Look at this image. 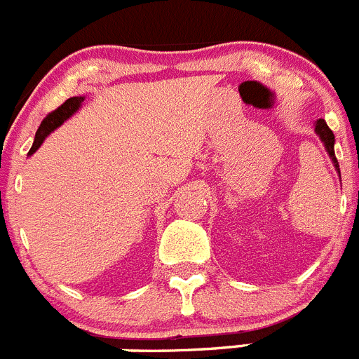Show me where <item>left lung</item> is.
<instances>
[{
	"mask_svg": "<svg viewBox=\"0 0 359 359\" xmlns=\"http://www.w3.org/2000/svg\"><path fill=\"white\" fill-rule=\"evenodd\" d=\"M315 131H317V135L320 137L322 142H324L325 151L330 153L331 160H333L334 169L340 172V169H338V160H337V156H334V135H333V131L330 130V126L325 124L324 119H318L317 123H315Z\"/></svg>",
	"mask_w": 359,
	"mask_h": 359,
	"instance_id": "1",
	"label": "left lung"
}]
</instances>
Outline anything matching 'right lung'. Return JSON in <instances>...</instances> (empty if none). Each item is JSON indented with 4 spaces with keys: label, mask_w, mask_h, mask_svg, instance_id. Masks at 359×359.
Listing matches in <instances>:
<instances>
[{
    "label": "right lung",
    "mask_w": 359,
    "mask_h": 359,
    "mask_svg": "<svg viewBox=\"0 0 359 359\" xmlns=\"http://www.w3.org/2000/svg\"><path fill=\"white\" fill-rule=\"evenodd\" d=\"M85 97L81 96H74V97H69L67 101H65L64 104H60V107L57 108V110H53L51 114L46 115V119L42 121V124L39 126L37 133H35V140H34V146H32V149H29V154H34L35 151L41 147V144L44 142V139L48 137L49 133H51L53 130H57L58 126H60L64 121H67L69 117H71L74 111H78V108L81 107V103H83Z\"/></svg>",
    "instance_id": "obj_1"
}]
</instances>
